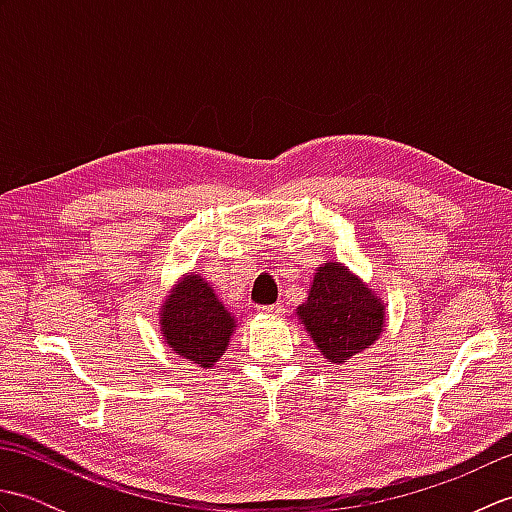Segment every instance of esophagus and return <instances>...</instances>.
<instances>
[{"label":"esophagus","mask_w":512,"mask_h":512,"mask_svg":"<svg viewBox=\"0 0 512 512\" xmlns=\"http://www.w3.org/2000/svg\"><path fill=\"white\" fill-rule=\"evenodd\" d=\"M264 314H270V317H279V314H284V306H279V303H270V306H262L259 308Z\"/></svg>","instance_id":"obj_1"}]
</instances>
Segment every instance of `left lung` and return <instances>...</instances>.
Segmentation results:
<instances>
[{
	"label": "left lung",
	"mask_w": 512,
	"mask_h": 512,
	"mask_svg": "<svg viewBox=\"0 0 512 512\" xmlns=\"http://www.w3.org/2000/svg\"><path fill=\"white\" fill-rule=\"evenodd\" d=\"M383 310L361 279L330 262L317 270L308 301L297 312L323 356L341 365L378 339Z\"/></svg>",
	"instance_id": "left-lung-1"
}]
</instances>
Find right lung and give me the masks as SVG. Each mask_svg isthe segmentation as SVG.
<instances>
[{
  "label": "right lung",
  "instance_id": "obj_1",
  "mask_svg": "<svg viewBox=\"0 0 512 512\" xmlns=\"http://www.w3.org/2000/svg\"><path fill=\"white\" fill-rule=\"evenodd\" d=\"M160 319L173 352L202 367H211L224 354L235 328V319L198 275H189L173 290Z\"/></svg>",
  "mask_w": 512,
  "mask_h": 512
}]
</instances>
